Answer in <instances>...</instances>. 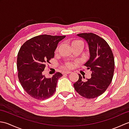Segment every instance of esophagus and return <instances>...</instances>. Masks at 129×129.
Listing matches in <instances>:
<instances>
[{
  "label": "esophagus",
  "mask_w": 129,
  "mask_h": 129,
  "mask_svg": "<svg viewBox=\"0 0 129 129\" xmlns=\"http://www.w3.org/2000/svg\"><path fill=\"white\" fill-rule=\"evenodd\" d=\"M72 73V72L70 71H65V72H63L62 74H70Z\"/></svg>",
  "instance_id": "obj_1"
}]
</instances>
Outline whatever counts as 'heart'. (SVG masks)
I'll return each mask as SVG.
<instances>
[{
    "label": "heart",
    "mask_w": 129,
    "mask_h": 129,
    "mask_svg": "<svg viewBox=\"0 0 129 129\" xmlns=\"http://www.w3.org/2000/svg\"><path fill=\"white\" fill-rule=\"evenodd\" d=\"M84 44L83 42L80 40H74L72 42V45L73 47V46H74L76 44ZM58 49H59V46H57L56 49V51L58 50ZM72 67H73V65L72 64H70V63H68L67 65V68H71Z\"/></svg>",
    "instance_id": "1"
}]
</instances>
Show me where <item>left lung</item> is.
Wrapping results in <instances>:
<instances>
[{"mask_svg":"<svg viewBox=\"0 0 129 129\" xmlns=\"http://www.w3.org/2000/svg\"><path fill=\"white\" fill-rule=\"evenodd\" d=\"M77 35L84 38L88 44L90 58L84 65L92 74L91 78L86 81H83L79 74V80L74 84V86L81 96L94 99L103 94L111 83L115 68L114 57L108 43L98 35L84 33Z\"/></svg>","mask_w":129,"mask_h":129,"instance_id":"obj_1","label":"left lung"}]
</instances>
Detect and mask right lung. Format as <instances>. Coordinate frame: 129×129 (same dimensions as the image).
<instances>
[{"instance_id":"right-lung-1","label":"right lung","mask_w":129,"mask_h":129,"mask_svg":"<svg viewBox=\"0 0 129 129\" xmlns=\"http://www.w3.org/2000/svg\"><path fill=\"white\" fill-rule=\"evenodd\" d=\"M65 37L40 35L27 40L20 48L17 57L19 80L24 90L35 99H46L55 91L62 74L57 72L53 77L46 78L43 72L54 57L58 43Z\"/></svg>"}]
</instances>
